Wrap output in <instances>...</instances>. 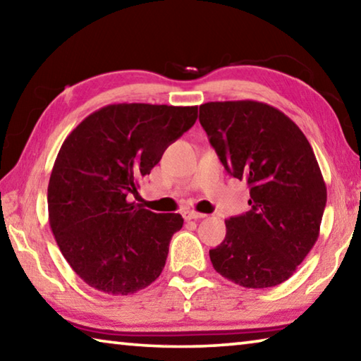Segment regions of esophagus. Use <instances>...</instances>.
Returning <instances> with one entry per match:
<instances>
[{
	"label": "esophagus",
	"mask_w": 361,
	"mask_h": 361,
	"mask_svg": "<svg viewBox=\"0 0 361 361\" xmlns=\"http://www.w3.org/2000/svg\"><path fill=\"white\" fill-rule=\"evenodd\" d=\"M207 215H204V213H199V212H194V210H186L183 212V218L185 219H200V218H205Z\"/></svg>",
	"instance_id": "obj_1"
}]
</instances>
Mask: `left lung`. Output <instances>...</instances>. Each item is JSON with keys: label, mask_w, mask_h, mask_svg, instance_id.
Listing matches in <instances>:
<instances>
[{"label": "left lung", "mask_w": 361, "mask_h": 361, "mask_svg": "<svg viewBox=\"0 0 361 361\" xmlns=\"http://www.w3.org/2000/svg\"><path fill=\"white\" fill-rule=\"evenodd\" d=\"M199 121L219 161L250 186L252 210L226 219L210 250L218 274L245 288L288 280L315 245L326 185L314 149L280 109L255 100L209 102Z\"/></svg>", "instance_id": "1"}]
</instances>
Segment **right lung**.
Here are the masks:
<instances>
[{"instance_id": "add662e5", "label": "right lung", "mask_w": 361, "mask_h": 361, "mask_svg": "<svg viewBox=\"0 0 361 361\" xmlns=\"http://www.w3.org/2000/svg\"><path fill=\"white\" fill-rule=\"evenodd\" d=\"M197 106L114 103L89 114L60 148L47 186L49 224L60 252L92 288L133 295L161 276L178 213L129 202Z\"/></svg>"}]
</instances>
